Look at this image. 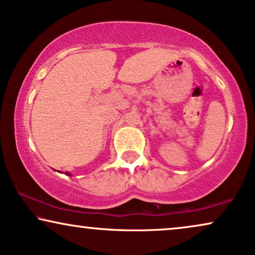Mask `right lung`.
I'll list each match as a JSON object with an SVG mask.
<instances>
[{"label": "right lung", "instance_id": "obj_1", "mask_svg": "<svg viewBox=\"0 0 255 255\" xmlns=\"http://www.w3.org/2000/svg\"><path fill=\"white\" fill-rule=\"evenodd\" d=\"M65 174H67V176H70V173H68V172H67V173H65Z\"/></svg>", "mask_w": 255, "mask_h": 255}]
</instances>
